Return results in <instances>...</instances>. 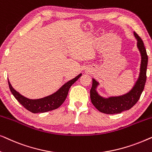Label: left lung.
I'll return each mask as SVG.
<instances>
[{
  "label": "left lung",
  "mask_w": 152,
  "mask_h": 152,
  "mask_svg": "<svg viewBox=\"0 0 152 152\" xmlns=\"http://www.w3.org/2000/svg\"><path fill=\"white\" fill-rule=\"evenodd\" d=\"M134 34L137 40V48L140 53L141 62L138 80H136L132 88L124 95L104 97L99 95L97 91V88L99 84V82L95 79L92 80L93 84L90 91L91 102L102 113L117 114L129 110L138 101L144 90L147 79L146 73L148 57L142 39L135 32Z\"/></svg>",
  "instance_id": "obj_1"
}]
</instances>
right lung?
Instances as JSON below:
<instances>
[{
	"mask_svg": "<svg viewBox=\"0 0 152 152\" xmlns=\"http://www.w3.org/2000/svg\"><path fill=\"white\" fill-rule=\"evenodd\" d=\"M82 73H80L72 80L65 83L55 93L48 95V96L39 99H33L24 97L12 87L9 80H8V84H9L10 91L14 97L27 110L34 113H45V112L57 109L64 103L67 97L70 86L82 76Z\"/></svg>",
	"mask_w": 152,
	"mask_h": 152,
	"instance_id": "add662e5",
	"label": "right lung"
}]
</instances>
